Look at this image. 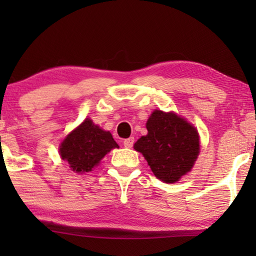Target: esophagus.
Returning <instances> with one entry per match:
<instances>
[{
    "label": "esophagus",
    "instance_id": "obj_1",
    "mask_svg": "<svg viewBox=\"0 0 256 256\" xmlns=\"http://www.w3.org/2000/svg\"><path fill=\"white\" fill-rule=\"evenodd\" d=\"M124 146H126V148H132V146H134V138H126L124 141Z\"/></svg>",
    "mask_w": 256,
    "mask_h": 256
}]
</instances>
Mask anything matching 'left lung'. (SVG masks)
I'll list each match as a JSON object with an SVG mask.
<instances>
[{
	"mask_svg": "<svg viewBox=\"0 0 256 256\" xmlns=\"http://www.w3.org/2000/svg\"><path fill=\"white\" fill-rule=\"evenodd\" d=\"M148 134L134 144L158 180L174 183L194 166L199 136L194 126L174 113L155 110L146 122Z\"/></svg>",
	"mask_w": 256,
	"mask_h": 256,
	"instance_id": "1",
	"label": "left lung"
}]
</instances>
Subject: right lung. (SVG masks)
Masks as SVG:
<instances>
[{
  "mask_svg": "<svg viewBox=\"0 0 256 256\" xmlns=\"http://www.w3.org/2000/svg\"><path fill=\"white\" fill-rule=\"evenodd\" d=\"M114 148H118V146L110 132L102 130L86 118L62 141L59 152L62 158L68 162L70 168L80 174L92 170Z\"/></svg>",
  "mask_w": 256,
  "mask_h": 256,
  "instance_id": "add662e5",
  "label": "right lung"
}]
</instances>
